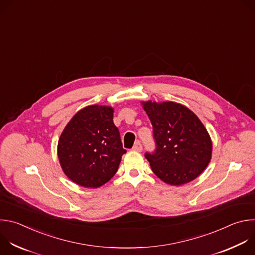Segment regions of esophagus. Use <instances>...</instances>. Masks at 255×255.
<instances>
[{
    "label": "esophagus",
    "mask_w": 255,
    "mask_h": 255,
    "mask_svg": "<svg viewBox=\"0 0 255 255\" xmlns=\"http://www.w3.org/2000/svg\"><path fill=\"white\" fill-rule=\"evenodd\" d=\"M132 149L135 150V151H138V152L142 151V145H141V143H140V142H136V143L134 144V146H133Z\"/></svg>",
    "instance_id": "34e87169"
}]
</instances>
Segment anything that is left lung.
Returning <instances> with one entry per match:
<instances>
[{"label":"left lung","mask_w":255,"mask_h":255,"mask_svg":"<svg viewBox=\"0 0 255 255\" xmlns=\"http://www.w3.org/2000/svg\"><path fill=\"white\" fill-rule=\"evenodd\" d=\"M153 127L156 150L146 153L154 174L170 186L198 177L212 158L211 137L197 115L174 102H141Z\"/></svg>","instance_id":"8db88e82"}]
</instances>
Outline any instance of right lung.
Instances as JSON below:
<instances>
[{"label":"right lung","instance_id":"1","mask_svg":"<svg viewBox=\"0 0 255 255\" xmlns=\"http://www.w3.org/2000/svg\"><path fill=\"white\" fill-rule=\"evenodd\" d=\"M113 115L111 106L91 105L77 112L64 127L57 156L62 171L75 184L96 189L117 172L126 150Z\"/></svg>","mask_w":255,"mask_h":255}]
</instances>
